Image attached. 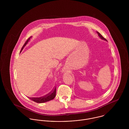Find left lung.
<instances>
[{
	"instance_id": "obj_1",
	"label": "left lung",
	"mask_w": 129,
	"mask_h": 129,
	"mask_svg": "<svg viewBox=\"0 0 129 129\" xmlns=\"http://www.w3.org/2000/svg\"><path fill=\"white\" fill-rule=\"evenodd\" d=\"M97 33L98 34V36L100 38H101L102 40H105V41H107V40H106V39H105L104 38H103V36H102V35H101V34H100L99 32H97Z\"/></svg>"
}]
</instances>
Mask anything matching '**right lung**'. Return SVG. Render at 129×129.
<instances>
[{
  "instance_id": "add662e5",
  "label": "right lung",
  "mask_w": 129,
  "mask_h": 129,
  "mask_svg": "<svg viewBox=\"0 0 129 129\" xmlns=\"http://www.w3.org/2000/svg\"><path fill=\"white\" fill-rule=\"evenodd\" d=\"M32 38V37H30L25 42V43L24 44V45H23V47L21 49V50L20 51V52L23 50V49H24V48L26 46V45L28 44V43L29 42V41L30 40V39ZM55 95H56V87H55L54 89L53 90V91H52V92H50L49 94L44 96L43 97H32V98H29L31 100H33V101L39 103H44V102H46L48 101H49L51 100H53V99H54V98L55 97Z\"/></svg>"
}]
</instances>
